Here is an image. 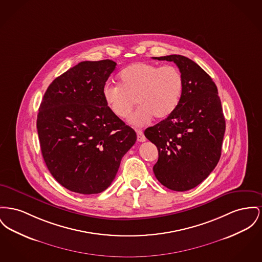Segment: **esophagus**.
Returning <instances> with one entry per match:
<instances>
[{"instance_id":"obj_1","label":"esophagus","mask_w":262,"mask_h":262,"mask_svg":"<svg viewBox=\"0 0 262 262\" xmlns=\"http://www.w3.org/2000/svg\"><path fill=\"white\" fill-rule=\"evenodd\" d=\"M136 132H137V137H138V140L140 141V142H142V141H145V137H144V135H143L142 130H141V129H137Z\"/></svg>"}]
</instances>
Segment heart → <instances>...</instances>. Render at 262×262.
Returning <instances> with one entry per match:
<instances>
[{
    "label": "heart",
    "instance_id": "b5f03b06",
    "mask_svg": "<svg viewBox=\"0 0 262 262\" xmlns=\"http://www.w3.org/2000/svg\"><path fill=\"white\" fill-rule=\"evenodd\" d=\"M120 84L107 82L103 98L110 111L118 118L125 119L137 104L139 108L129 122L135 125L149 123L152 118L163 120L178 107L184 89V78L175 66H160L138 62L120 74Z\"/></svg>",
    "mask_w": 262,
    "mask_h": 262
}]
</instances>
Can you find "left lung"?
<instances>
[{"label":"left lung","mask_w":262,"mask_h":262,"mask_svg":"<svg viewBox=\"0 0 262 262\" xmlns=\"http://www.w3.org/2000/svg\"><path fill=\"white\" fill-rule=\"evenodd\" d=\"M174 62L184 78V89L176 110L144 130L157 147L154 166L156 179L170 190L195 188L215 169L222 152L226 121L213 79L182 55L154 57Z\"/></svg>","instance_id":"left-lung-1"}]
</instances>
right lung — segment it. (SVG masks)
<instances>
[{"label":"right lung","instance_id":"obj_1","mask_svg":"<svg viewBox=\"0 0 262 262\" xmlns=\"http://www.w3.org/2000/svg\"><path fill=\"white\" fill-rule=\"evenodd\" d=\"M117 63L82 61L48 86L37 115L41 154L54 179L83 194L105 191L137 134L108 108L103 87Z\"/></svg>","mask_w":262,"mask_h":262}]
</instances>
